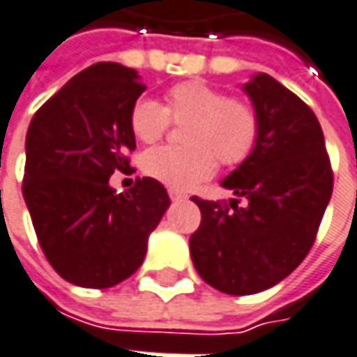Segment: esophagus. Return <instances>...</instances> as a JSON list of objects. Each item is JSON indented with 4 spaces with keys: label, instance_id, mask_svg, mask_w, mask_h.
I'll list each match as a JSON object with an SVG mask.
<instances>
[{
    "label": "esophagus",
    "instance_id": "obj_1",
    "mask_svg": "<svg viewBox=\"0 0 357 357\" xmlns=\"http://www.w3.org/2000/svg\"><path fill=\"white\" fill-rule=\"evenodd\" d=\"M167 193H169V199H172V202H181V199H185V195H183L181 191L169 190Z\"/></svg>",
    "mask_w": 357,
    "mask_h": 357
}]
</instances>
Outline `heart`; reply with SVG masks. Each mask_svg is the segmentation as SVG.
Instances as JSON below:
<instances>
[{"instance_id":"b5f03b06","label":"heart","mask_w":357,"mask_h":357,"mask_svg":"<svg viewBox=\"0 0 357 357\" xmlns=\"http://www.w3.org/2000/svg\"><path fill=\"white\" fill-rule=\"evenodd\" d=\"M188 124L181 140L185 148H152L142 155L146 176L169 190H193L215 172V158L223 166H237L252 154L261 122L255 108L202 80L172 86L166 106L152 98H140L130 112V126L140 142L160 140L169 126Z\"/></svg>"}]
</instances>
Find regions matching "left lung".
<instances>
[{"label": "left lung", "mask_w": 357, "mask_h": 357, "mask_svg": "<svg viewBox=\"0 0 357 357\" xmlns=\"http://www.w3.org/2000/svg\"><path fill=\"white\" fill-rule=\"evenodd\" d=\"M241 89L261 132L252 154L221 181L235 199L223 207L191 197L202 211L190 237L193 266L207 284L233 296L263 292L289 277L314 245L332 197L324 134L312 110L266 73Z\"/></svg>", "instance_id": "8db88e82"}]
</instances>
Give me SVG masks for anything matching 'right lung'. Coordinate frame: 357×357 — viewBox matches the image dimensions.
I'll list each match as a JSON object with an SVG mask.
<instances>
[{
  "label": "right lung",
  "mask_w": 357,
  "mask_h": 357,
  "mask_svg": "<svg viewBox=\"0 0 357 357\" xmlns=\"http://www.w3.org/2000/svg\"><path fill=\"white\" fill-rule=\"evenodd\" d=\"M144 91L134 68L96 63L51 96L27 130L23 199L47 261L77 287L110 289L132 277L169 207L152 178L124 193L108 183L130 169V112Z\"/></svg>",
  "instance_id": "1"
}]
</instances>
